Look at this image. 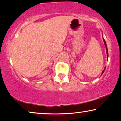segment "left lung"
<instances>
[{
	"instance_id": "8db88e82",
	"label": "left lung",
	"mask_w": 121,
	"mask_h": 121,
	"mask_svg": "<svg viewBox=\"0 0 121 121\" xmlns=\"http://www.w3.org/2000/svg\"><path fill=\"white\" fill-rule=\"evenodd\" d=\"M103 41H104V44H105V47H106V50H107V59H108V48H107V44H106V42H105V40H104V39L103 38ZM105 68H106V67L105 68V69H104V70H103V72H102V74H103V72H104V71H105Z\"/></svg>"
}]
</instances>
